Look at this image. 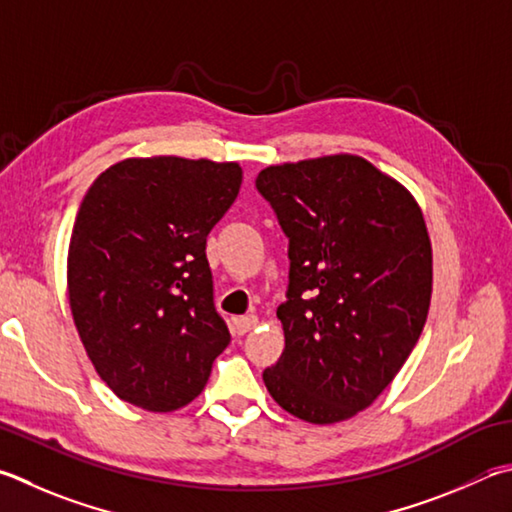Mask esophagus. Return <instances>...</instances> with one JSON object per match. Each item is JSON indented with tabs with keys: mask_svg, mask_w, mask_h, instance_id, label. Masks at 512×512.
<instances>
[{
	"mask_svg": "<svg viewBox=\"0 0 512 512\" xmlns=\"http://www.w3.org/2000/svg\"><path fill=\"white\" fill-rule=\"evenodd\" d=\"M257 324H259L257 315H241V318H235V331L239 333V336H244V333L253 331Z\"/></svg>",
	"mask_w": 512,
	"mask_h": 512,
	"instance_id": "1",
	"label": "esophagus"
}]
</instances>
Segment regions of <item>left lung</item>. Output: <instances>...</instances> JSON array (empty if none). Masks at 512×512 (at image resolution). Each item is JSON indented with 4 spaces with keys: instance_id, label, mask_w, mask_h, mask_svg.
<instances>
[{
    "instance_id": "1",
    "label": "left lung",
    "mask_w": 512,
    "mask_h": 512,
    "mask_svg": "<svg viewBox=\"0 0 512 512\" xmlns=\"http://www.w3.org/2000/svg\"><path fill=\"white\" fill-rule=\"evenodd\" d=\"M257 190L291 239L275 403L331 425L365 410L410 358L432 300V241L414 194L358 154L268 165Z\"/></svg>"
}]
</instances>
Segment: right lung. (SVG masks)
Returning a JSON list of instances; mask_svg holds the SVG:
<instances>
[{
    "mask_svg": "<svg viewBox=\"0 0 512 512\" xmlns=\"http://www.w3.org/2000/svg\"><path fill=\"white\" fill-rule=\"evenodd\" d=\"M241 179L235 161L132 156L82 199L67 255L69 306L120 401L147 412L185 407L230 345L212 304L206 237Z\"/></svg>",
    "mask_w": 512,
    "mask_h": 512,
    "instance_id": "right-lung-1",
    "label": "right lung"
}]
</instances>
